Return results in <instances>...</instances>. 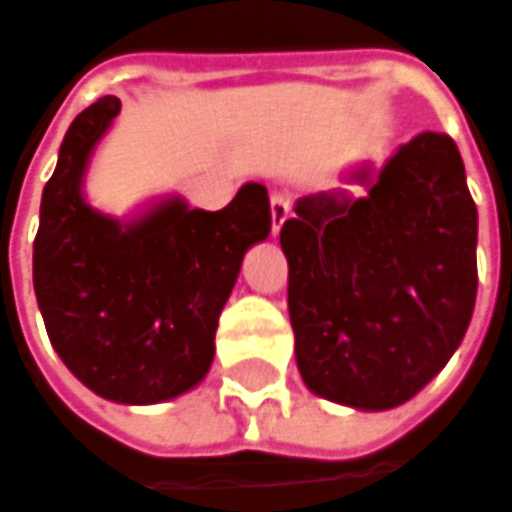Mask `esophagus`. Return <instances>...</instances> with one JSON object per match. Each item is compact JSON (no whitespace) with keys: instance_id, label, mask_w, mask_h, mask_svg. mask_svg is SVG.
I'll list each match as a JSON object with an SVG mask.
<instances>
[{"instance_id":"obj_1","label":"esophagus","mask_w":512,"mask_h":512,"mask_svg":"<svg viewBox=\"0 0 512 512\" xmlns=\"http://www.w3.org/2000/svg\"><path fill=\"white\" fill-rule=\"evenodd\" d=\"M269 209H272V232L277 235V232H280V226H283V223H286V218L291 215L289 195H283V192H274L272 201H269Z\"/></svg>"}]
</instances>
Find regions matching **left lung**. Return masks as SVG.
Returning <instances> with one entry per match:
<instances>
[{
    "label": "left lung",
    "instance_id": "left-lung-1",
    "mask_svg": "<svg viewBox=\"0 0 512 512\" xmlns=\"http://www.w3.org/2000/svg\"><path fill=\"white\" fill-rule=\"evenodd\" d=\"M476 235L462 155L431 130L382 167L362 161L337 189L297 198L280 246L294 354L311 394L357 411L416 397L470 326Z\"/></svg>",
    "mask_w": 512,
    "mask_h": 512
}]
</instances>
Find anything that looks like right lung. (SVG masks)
Instances as JSON below:
<instances>
[{"instance_id":"1","label":"right lung","mask_w":512,"mask_h":512,"mask_svg":"<svg viewBox=\"0 0 512 512\" xmlns=\"http://www.w3.org/2000/svg\"><path fill=\"white\" fill-rule=\"evenodd\" d=\"M121 101L90 104L59 147L33 240V289L56 354L93 394L155 405L192 391L215 360L218 317L243 255L269 238L266 186L243 184L218 212L161 195L115 218L84 184Z\"/></svg>"}]
</instances>
